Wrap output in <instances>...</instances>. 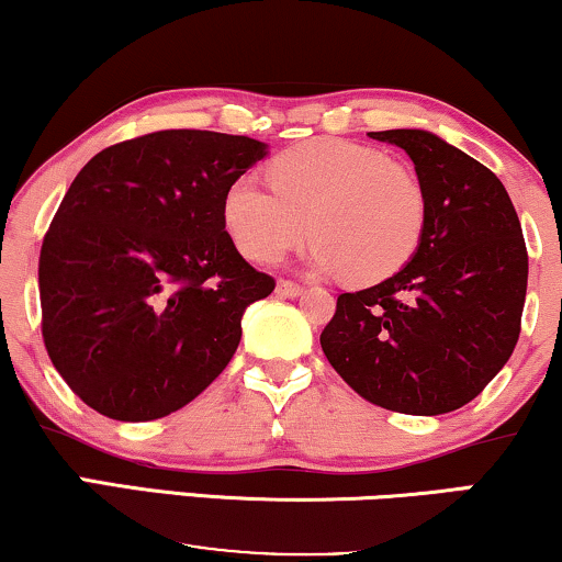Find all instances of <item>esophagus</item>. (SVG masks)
<instances>
[{"mask_svg": "<svg viewBox=\"0 0 562 562\" xmlns=\"http://www.w3.org/2000/svg\"><path fill=\"white\" fill-rule=\"evenodd\" d=\"M278 295L280 297H297V295H303V284L290 282V280H280L278 282Z\"/></svg>", "mask_w": 562, "mask_h": 562, "instance_id": "1", "label": "esophagus"}]
</instances>
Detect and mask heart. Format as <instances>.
<instances>
[{
	"label": "heart",
	"mask_w": 562,
	"mask_h": 562,
	"mask_svg": "<svg viewBox=\"0 0 562 562\" xmlns=\"http://www.w3.org/2000/svg\"><path fill=\"white\" fill-rule=\"evenodd\" d=\"M270 183L236 178L224 221L244 257L274 262L313 232L307 262L371 284L400 272L420 247L428 201L423 183L376 147L323 137L284 149Z\"/></svg>",
	"instance_id": "obj_1"
}]
</instances>
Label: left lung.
Listing matches in <instances>:
<instances>
[{
    "instance_id": "left-lung-1",
    "label": "left lung",
    "mask_w": 562,
    "mask_h": 562,
    "mask_svg": "<svg viewBox=\"0 0 562 562\" xmlns=\"http://www.w3.org/2000/svg\"><path fill=\"white\" fill-rule=\"evenodd\" d=\"M409 155L428 201L420 247L392 278L338 295L321 346L363 400L453 413L509 361L527 295L515 205L492 170L428 130L369 132Z\"/></svg>"
}]
</instances>
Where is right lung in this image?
Here are the masks:
<instances>
[{
    "label": "right lung",
    "mask_w": 562,
    "mask_h": 562,
    "mask_svg": "<svg viewBox=\"0 0 562 562\" xmlns=\"http://www.w3.org/2000/svg\"><path fill=\"white\" fill-rule=\"evenodd\" d=\"M270 147L165 130L101 149L78 172L41 249L47 357L97 413L165 417L216 379L241 315L270 295L226 234L224 195Z\"/></svg>",
    "instance_id": "right-lung-1"
}]
</instances>
